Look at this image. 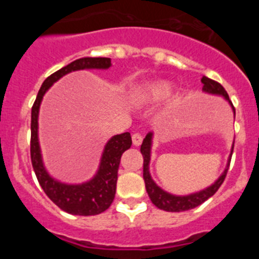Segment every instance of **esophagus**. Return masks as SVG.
Here are the masks:
<instances>
[{
  "mask_svg": "<svg viewBox=\"0 0 259 259\" xmlns=\"http://www.w3.org/2000/svg\"><path fill=\"white\" fill-rule=\"evenodd\" d=\"M132 143L135 146H140L143 143V136L140 134H134L132 135Z\"/></svg>",
  "mask_w": 259,
  "mask_h": 259,
  "instance_id": "esophagus-1",
  "label": "esophagus"
}]
</instances>
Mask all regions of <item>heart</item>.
I'll return each mask as SVG.
<instances>
[{"mask_svg": "<svg viewBox=\"0 0 259 259\" xmlns=\"http://www.w3.org/2000/svg\"><path fill=\"white\" fill-rule=\"evenodd\" d=\"M172 93V85L167 81H155L140 85L132 92V100L137 104H157Z\"/></svg>", "mask_w": 259, "mask_h": 259, "instance_id": "b5f03b06", "label": "heart"}]
</instances>
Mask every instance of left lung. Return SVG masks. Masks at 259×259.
<instances>
[{"label": "left lung", "instance_id": "8db88e82", "mask_svg": "<svg viewBox=\"0 0 259 259\" xmlns=\"http://www.w3.org/2000/svg\"><path fill=\"white\" fill-rule=\"evenodd\" d=\"M203 87V92L209 93V95H215V96H222V97L228 101V104L231 105L233 111V115H235V107H233L232 102H231L230 97H228L226 89L221 85L219 83L214 81V80L209 79V77L203 76L201 79ZM152 144H153V132H149L146 135L145 139H144L143 144H141L140 152L143 154L144 158V182H145V188L148 192V196H149L150 201L154 203L158 209L164 210V211H171V212H179V211H185V210H191L197 207L198 205H201L202 202L210 198L215 192L218 191L219 187L222 185V183L224 182V178L227 175L228 167H230L231 157H232L233 152V145L232 149H231V154L228 157L227 166L224 168V171L222 172V175L219 176L218 179L215 180L214 184L209 185L207 188L202 189V191L194 192L191 194H185V196H176V194H171L168 192H166L164 189H162L159 185L155 184L154 180L152 179L149 171V163H150V153H152Z\"/></svg>", "mask_w": 259, "mask_h": 259}]
</instances>
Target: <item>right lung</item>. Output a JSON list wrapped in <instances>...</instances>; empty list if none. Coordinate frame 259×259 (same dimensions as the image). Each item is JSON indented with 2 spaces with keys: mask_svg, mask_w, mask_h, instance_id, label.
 Instances as JSON below:
<instances>
[{
  "mask_svg": "<svg viewBox=\"0 0 259 259\" xmlns=\"http://www.w3.org/2000/svg\"><path fill=\"white\" fill-rule=\"evenodd\" d=\"M111 66V59L102 57H84L71 62L45 79L37 93L31 113V161L36 178L48 197L59 209L72 215H97L104 212L113 203L116 191L118 168L120 157L132 145L130 132L115 135L104 148L100 166L92 179L81 184H66L49 175L42 162L40 143H38V111L48 89L62 76L79 70H107Z\"/></svg>",
  "mask_w": 259,
  "mask_h": 259,
  "instance_id": "obj_1",
  "label": "right lung"
}]
</instances>
